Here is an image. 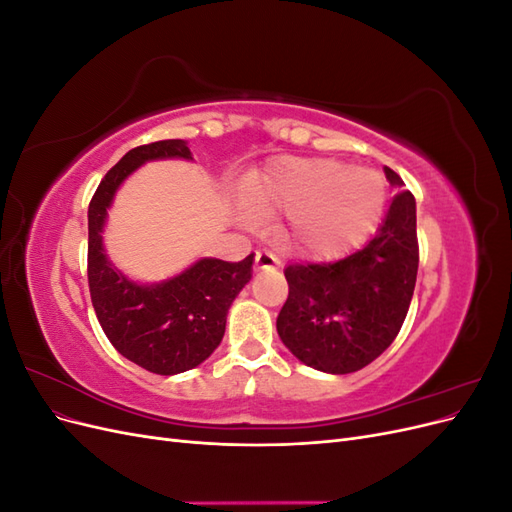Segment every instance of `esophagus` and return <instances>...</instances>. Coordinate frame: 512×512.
<instances>
[{"mask_svg": "<svg viewBox=\"0 0 512 512\" xmlns=\"http://www.w3.org/2000/svg\"><path fill=\"white\" fill-rule=\"evenodd\" d=\"M277 267H280V260H277V256L273 252H269V250L256 252V269L258 271H271Z\"/></svg>", "mask_w": 512, "mask_h": 512, "instance_id": "esophagus-1", "label": "esophagus"}]
</instances>
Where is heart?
Masks as SVG:
<instances>
[{
  "label": "heart",
  "instance_id": "1",
  "mask_svg": "<svg viewBox=\"0 0 512 512\" xmlns=\"http://www.w3.org/2000/svg\"><path fill=\"white\" fill-rule=\"evenodd\" d=\"M384 192L376 170L324 158H282L239 183V203L252 218L288 209L284 241L303 256L329 260L374 230Z\"/></svg>",
  "mask_w": 512,
  "mask_h": 512
}]
</instances>
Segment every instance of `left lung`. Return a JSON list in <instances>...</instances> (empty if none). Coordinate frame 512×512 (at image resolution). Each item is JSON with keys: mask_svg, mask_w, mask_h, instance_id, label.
<instances>
[{"mask_svg": "<svg viewBox=\"0 0 512 512\" xmlns=\"http://www.w3.org/2000/svg\"><path fill=\"white\" fill-rule=\"evenodd\" d=\"M393 188L404 181L384 166ZM418 271L416 200L399 192L374 239L329 265L284 269L288 299L277 335L307 367L342 376L359 371L393 344L406 320Z\"/></svg>", "mask_w": 512, "mask_h": 512, "instance_id": "obj_1", "label": "left lung"}]
</instances>
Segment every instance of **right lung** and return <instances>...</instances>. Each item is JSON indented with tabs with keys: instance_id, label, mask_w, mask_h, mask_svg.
Listing matches in <instances>:
<instances>
[{
	"instance_id": "right-lung-1",
	"label": "right lung",
	"mask_w": 512,
	"mask_h": 512,
	"mask_svg": "<svg viewBox=\"0 0 512 512\" xmlns=\"http://www.w3.org/2000/svg\"><path fill=\"white\" fill-rule=\"evenodd\" d=\"M156 160H194L188 141L130 149L91 198L87 277L100 327L115 350L151 374L175 376L207 361L220 346L232 301L252 280L254 254L241 262L198 258L160 282H136L108 258L102 232L117 190Z\"/></svg>"
}]
</instances>
